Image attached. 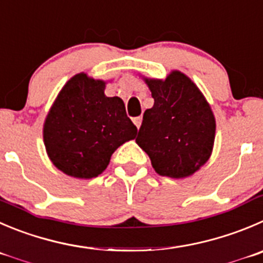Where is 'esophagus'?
<instances>
[{"instance_id": "esophagus-1", "label": "esophagus", "mask_w": 263, "mask_h": 263, "mask_svg": "<svg viewBox=\"0 0 263 263\" xmlns=\"http://www.w3.org/2000/svg\"><path fill=\"white\" fill-rule=\"evenodd\" d=\"M133 122H134V124H136V126L139 129V127H141V124H142V117L141 116H139V117H134Z\"/></svg>"}]
</instances>
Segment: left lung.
<instances>
[{
	"instance_id": "obj_1",
	"label": "left lung",
	"mask_w": 263,
	"mask_h": 263,
	"mask_svg": "<svg viewBox=\"0 0 263 263\" xmlns=\"http://www.w3.org/2000/svg\"><path fill=\"white\" fill-rule=\"evenodd\" d=\"M154 107L146 109L136 142L157 174L184 178L211 157L216 120L196 85L178 71L146 80Z\"/></svg>"
}]
</instances>
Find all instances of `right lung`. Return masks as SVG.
Segmentation results:
<instances>
[{
  "label": "right lung",
  "instance_id": "obj_1",
  "mask_svg": "<svg viewBox=\"0 0 263 263\" xmlns=\"http://www.w3.org/2000/svg\"><path fill=\"white\" fill-rule=\"evenodd\" d=\"M106 82L86 73L72 77L44 125V142L52 164L67 176L98 177L122 143L134 139L137 127L119 97L104 96Z\"/></svg>",
  "mask_w": 263,
  "mask_h": 263
}]
</instances>
